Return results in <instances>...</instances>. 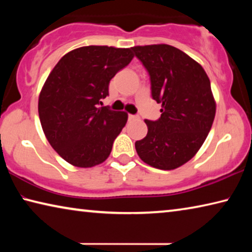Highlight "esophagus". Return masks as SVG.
I'll list each match as a JSON object with an SVG mask.
<instances>
[{"label": "esophagus", "instance_id": "obj_1", "mask_svg": "<svg viewBox=\"0 0 252 252\" xmlns=\"http://www.w3.org/2000/svg\"><path fill=\"white\" fill-rule=\"evenodd\" d=\"M139 117L138 116H134V114H129V120H138Z\"/></svg>", "mask_w": 252, "mask_h": 252}]
</instances>
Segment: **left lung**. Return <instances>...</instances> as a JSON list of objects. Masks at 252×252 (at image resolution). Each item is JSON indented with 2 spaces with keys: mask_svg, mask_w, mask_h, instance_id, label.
I'll return each mask as SVG.
<instances>
[{
  "mask_svg": "<svg viewBox=\"0 0 252 252\" xmlns=\"http://www.w3.org/2000/svg\"><path fill=\"white\" fill-rule=\"evenodd\" d=\"M131 50L150 75L152 99L162 104L157 121L144 120L148 133L135 142V150L153 168H179L201 148L215 120L210 80L198 62L174 46Z\"/></svg>",
  "mask_w": 252,
  "mask_h": 252,
  "instance_id": "1",
  "label": "left lung"
}]
</instances>
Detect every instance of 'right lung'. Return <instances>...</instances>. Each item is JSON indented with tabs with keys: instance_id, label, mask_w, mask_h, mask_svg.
<instances>
[{
	"instance_id": "1",
	"label": "right lung",
	"mask_w": 252,
	"mask_h": 252,
	"mask_svg": "<svg viewBox=\"0 0 252 252\" xmlns=\"http://www.w3.org/2000/svg\"><path fill=\"white\" fill-rule=\"evenodd\" d=\"M132 59L131 49L82 46L66 53L46 79L39 96L42 129L74 167H94L110 156L127 114L99 105L109 95L111 79Z\"/></svg>"
}]
</instances>
